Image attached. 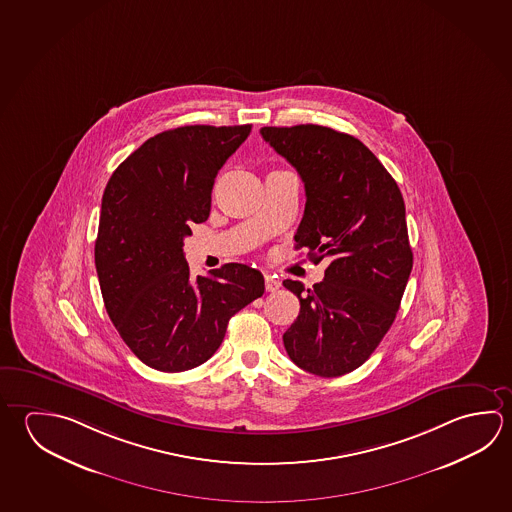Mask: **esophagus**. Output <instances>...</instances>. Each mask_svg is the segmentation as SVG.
<instances>
[{
	"label": "esophagus",
	"mask_w": 512,
	"mask_h": 512,
	"mask_svg": "<svg viewBox=\"0 0 512 512\" xmlns=\"http://www.w3.org/2000/svg\"><path fill=\"white\" fill-rule=\"evenodd\" d=\"M264 284H266V291H268V293H275V291L280 289V280H278V278L271 277V275H266V277H264Z\"/></svg>",
	"instance_id": "esophagus-1"
}]
</instances>
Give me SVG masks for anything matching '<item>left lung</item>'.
Here are the masks:
<instances>
[{"label":"left lung","mask_w":512,"mask_h":512,"mask_svg":"<svg viewBox=\"0 0 512 512\" xmlns=\"http://www.w3.org/2000/svg\"><path fill=\"white\" fill-rule=\"evenodd\" d=\"M260 135L304 181L296 250L329 262L311 289L284 280L300 300L282 336L287 356L316 376L349 374L392 327L412 271L401 190L367 145L331 127H262Z\"/></svg>","instance_id":"8db88e82"}]
</instances>
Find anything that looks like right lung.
<instances>
[{
	"label": "right lung",
	"instance_id": "obj_1",
	"mask_svg": "<svg viewBox=\"0 0 512 512\" xmlns=\"http://www.w3.org/2000/svg\"><path fill=\"white\" fill-rule=\"evenodd\" d=\"M252 126H183L140 145L109 178L95 266L109 318L136 358L183 372L214 356L230 318L264 293V277L230 262L194 280L183 253L210 216L217 172Z\"/></svg>",
	"mask_w": 512,
	"mask_h": 512
}]
</instances>
